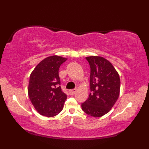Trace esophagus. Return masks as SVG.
Returning <instances> with one entry per match:
<instances>
[{"label":"esophagus","instance_id":"obj_1","mask_svg":"<svg viewBox=\"0 0 149 149\" xmlns=\"http://www.w3.org/2000/svg\"><path fill=\"white\" fill-rule=\"evenodd\" d=\"M76 89H72L69 90V93L70 95H74L75 92H76Z\"/></svg>","mask_w":149,"mask_h":149}]
</instances>
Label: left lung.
I'll use <instances>...</instances> for the list:
<instances>
[{"instance_id":"8db88e82","label":"left lung","mask_w":149,"mask_h":149,"mask_svg":"<svg viewBox=\"0 0 149 149\" xmlns=\"http://www.w3.org/2000/svg\"><path fill=\"white\" fill-rule=\"evenodd\" d=\"M90 66L91 93L81 107L87 115L102 116L108 113L118 100L120 79L118 73L108 60L100 56L86 57Z\"/></svg>"}]
</instances>
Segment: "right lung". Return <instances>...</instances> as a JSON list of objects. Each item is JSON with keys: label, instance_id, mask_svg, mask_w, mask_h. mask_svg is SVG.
I'll list each match as a JSON object with an SVG mask.
<instances>
[{"label": "right lung", "instance_id": "1", "mask_svg": "<svg viewBox=\"0 0 149 149\" xmlns=\"http://www.w3.org/2000/svg\"><path fill=\"white\" fill-rule=\"evenodd\" d=\"M66 59L58 56L47 57L31 74L28 95L40 115L54 116L63 108L67 96L60 86L59 68Z\"/></svg>", "mask_w": 149, "mask_h": 149}]
</instances>
